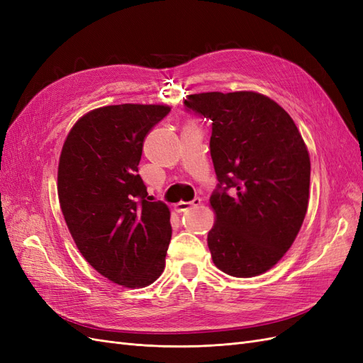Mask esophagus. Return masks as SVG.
<instances>
[{
	"label": "esophagus",
	"mask_w": 363,
	"mask_h": 363,
	"mask_svg": "<svg viewBox=\"0 0 363 363\" xmlns=\"http://www.w3.org/2000/svg\"><path fill=\"white\" fill-rule=\"evenodd\" d=\"M201 199L200 196H195V199L192 200V201H189V203H186V201H182V203H177L175 204V208H177L179 212H184V211H188V208H191V207H196V206H200L201 204Z\"/></svg>",
	"instance_id": "1"
}]
</instances>
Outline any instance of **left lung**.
<instances>
[{
    "instance_id": "obj_1",
    "label": "left lung",
    "mask_w": 363,
    "mask_h": 363,
    "mask_svg": "<svg viewBox=\"0 0 363 363\" xmlns=\"http://www.w3.org/2000/svg\"><path fill=\"white\" fill-rule=\"evenodd\" d=\"M184 111L212 121L213 263L233 277L259 276L291 248L304 221L311 183L304 140L292 118L256 92L189 95Z\"/></svg>"
}]
</instances>
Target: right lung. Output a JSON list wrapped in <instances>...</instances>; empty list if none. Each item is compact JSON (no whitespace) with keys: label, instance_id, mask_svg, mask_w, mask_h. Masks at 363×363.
Instances as JSON below:
<instances>
[{"label":"right lung","instance_id":"1","mask_svg":"<svg viewBox=\"0 0 363 363\" xmlns=\"http://www.w3.org/2000/svg\"><path fill=\"white\" fill-rule=\"evenodd\" d=\"M168 106H106L77 121L57 174L62 213L77 248L127 288L159 279L171 240L169 208L151 201L139 172L144 139Z\"/></svg>","mask_w":363,"mask_h":363}]
</instances>
